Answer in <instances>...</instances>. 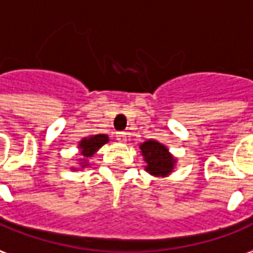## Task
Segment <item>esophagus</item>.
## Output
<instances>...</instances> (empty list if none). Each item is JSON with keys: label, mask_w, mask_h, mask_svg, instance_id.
Masks as SVG:
<instances>
[{"label": "esophagus", "mask_w": 253, "mask_h": 253, "mask_svg": "<svg viewBox=\"0 0 253 253\" xmlns=\"http://www.w3.org/2000/svg\"><path fill=\"white\" fill-rule=\"evenodd\" d=\"M117 140H119L120 143H126V140H128V133H126V132H119V133H117Z\"/></svg>", "instance_id": "1"}]
</instances>
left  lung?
I'll list each match as a JSON object with an SVG mask.
<instances>
[{"label":"left lung","instance_id":"8db88e82","mask_svg":"<svg viewBox=\"0 0 253 253\" xmlns=\"http://www.w3.org/2000/svg\"><path fill=\"white\" fill-rule=\"evenodd\" d=\"M141 156L147 163L144 169L148 174L154 176H169L174 171L176 166V159L169 152L165 144L156 140L149 139L139 145Z\"/></svg>","mask_w":253,"mask_h":253}]
</instances>
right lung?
<instances>
[{"label": "right lung", "mask_w": 253, "mask_h": 253, "mask_svg": "<svg viewBox=\"0 0 253 253\" xmlns=\"http://www.w3.org/2000/svg\"><path fill=\"white\" fill-rule=\"evenodd\" d=\"M109 141L108 134H93L88 137H84L78 144V155H81L79 159V167L84 169L88 166V159L93 158V155L98 151L104 144ZM73 169H77L74 167Z\"/></svg>", "instance_id": "add662e5"}]
</instances>
